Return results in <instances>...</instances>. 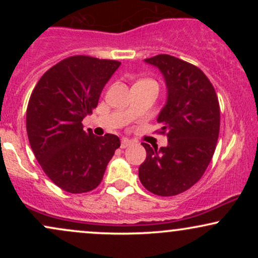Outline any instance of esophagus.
I'll return each mask as SVG.
<instances>
[{
    "mask_svg": "<svg viewBox=\"0 0 258 258\" xmlns=\"http://www.w3.org/2000/svg\"><path fill=\"white\" fill-rule=\"evenodd\" d=\"M132 144V141L131 139H128V138H122L121 139V148H127L128 146H131Z\"/></svg>",
    "mask_w": 258,
    "mask_h": 258,
    "instance_id": "1",
    "label": "esophagus"
}]
</instances>
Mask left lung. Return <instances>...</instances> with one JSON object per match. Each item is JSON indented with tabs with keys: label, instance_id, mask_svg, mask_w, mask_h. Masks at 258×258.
Listing matches in <instances>:
<instances>
[{
	"label": "left lung",
	"instance_id": "8db88e82",
	"mask_svg": "<svg viewBox=\"0 0 258 258\" xmlns=\"http://www.w3.org/2000/svg\"><path fill=\"white\" fill-rule=\"evenodd\" d=\"M164 75L166 104L160 111V133L167 146L147 150L139 179L150 193L173 197L203 177L214 156L220 135V104L210 80L198 67L168 54L144 59Z\"/></svg>",
	"mask_w": 258,
	"mask_h": 258
}]
</instances>
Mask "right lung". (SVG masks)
<instances>
[{"label":"right lung","instance_id":"obj_1","mask_svg":"<svg viewBox=\"0 0 258 258\" xmlns=\"http://www.w3.org/2000/svg\"><path fill=\"white\" fill-rule=\"evenodd\" d=\"M120 64L88 55L65 58L43 74L29 99L26 132L32 152L47 177L68 193L97 188L120 147L117 136L97 137L82 125Z\"/></svg>","mask_w":258,"mask_h":258}]
</instances>
